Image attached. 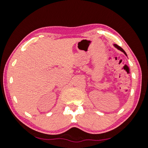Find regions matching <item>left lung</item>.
Wrapping results in <instances>:
<instances>
[{
	"label": "left lung",
	"mask_w": 148,
	"mask_h": 148,
	"mask_svg": "<svg viewBox=\"0 0 148 148\" xmlns=\"http://www.w3.org/2000/svg\"><path fill=\"white\" fill-rule=\"evenodd\" d=\"M114 47H116V48H117L118 49H119V50H120V51H121L122 52H123L124 53H125V55H126V56H127V53H125V51H124V50L123 49L121 48V47L120 46H119L118 45H115V44H114Z\"/></svg>",
	"instance_id": "1"
}]
</instances>
